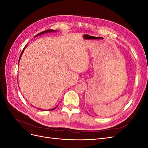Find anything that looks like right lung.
<instances>
[{
	"instance_id": "add662e5",
	"label": "right lung",
	"mask_w": 148,
	"mask_h": 148,
	"mask_svg": "<svg viewBox=\"0 0 148 148\" xmlns=\"http://www.w3.org/2000/svg\"><path fill=\"white\" fill-rule=\"evenodd\" d=\"M51 32H57V31L56 30H53V29H48V30H46V31H42V32H41V33H39L38 34H37L36 36H35L34 37H37V36H40V35H41V34H46V33H51ZM26 46H27V45L26 46H25V47H24V49H23V50L22 51V52H21V55H20V58H19V60H18V64H19V62H20V59H21V56H22V54H23V51H25V48L26 47ZM57 107V106H56V107H55L54 108H53V109H50V110H54L56 107ZM39 110H43L42 109H38Z\"/></svg>"
}]
</instances>
